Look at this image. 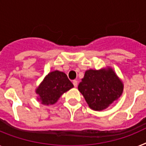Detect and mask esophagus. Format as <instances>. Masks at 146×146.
Returning <instances> with one entry per match:
<instances>
[{"label":"esophagus","mask_w":146,"mask_h":146,"mask_svg":"<svg viewBox=\"0 0 146 146\" xmlns=\"http://www.w3.org/2000/svg\"><path fill=\"white\" fill-rule=\"evenodd\" d=\"M73 85H74V87H75V88H76V87L78 86V82H77L76 80H73Z\"/></svg>","instance_id":"34e87169"}]
</instances>
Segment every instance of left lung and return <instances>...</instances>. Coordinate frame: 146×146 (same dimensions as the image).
Instances as JSON below:
<instances>
[{
  "instance_id": "8db88e82",
  "label": "left lung",
  "mask_w": 146,
  "mask_h": 146,
  "mask_svg": "<svg viewBox=\"0 0 146 146\" xmlns=\"http://www.w3.org/2000/svg\"><path fill=\"white\" fill-rule=\"evenodd\" d=\"M124 84L112 67L88 70L78 89L89 108L103 111L122 96Z\"/></svg>"
}]
</instances>
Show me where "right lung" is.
<instances>
[{"label": "right lung", "instance_id": "right-lung-1", "mask_svg": "<svg viewBox=\"0 0 146 146\" xmlns=\"http://www.w3.org/2000/svg\"><path fill=\"white\" fill-rule=\"evenodd\" d=\"M73 88V84L65 73L54 70L44 77L35 89V94L38 95L37 100L42 105H52L57 102L62 94Z\"/></svg>", "mask_w": 146, "mask_h": 146}]
</instances>
